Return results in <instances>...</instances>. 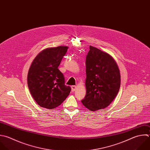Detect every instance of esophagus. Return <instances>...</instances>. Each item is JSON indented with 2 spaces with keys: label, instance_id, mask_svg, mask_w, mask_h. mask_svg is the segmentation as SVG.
I'll return each instance as SVG.
<instances>
[{
  "label": "esophagus",
  "instance_id": "34e87169",
  "mask_svg": "<svg viewBox=\"0 0 150 150\" xmlns=\"http://www.w3.org/2000/svg\"><path fill=\"white\" fill-rule=\"evenodd\" d=\"M76 89V86H71V91H74Z\"/></svg>",
  "mask_w": 150,
  "mask_h": 150
}]
</instances>
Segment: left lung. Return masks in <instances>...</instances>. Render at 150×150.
Wrapping results in <instances>:
<instances>
[{
	"label": "left lung",
	"instance_id": "left-lung-1",
	"mask_svg": "<svg viewBox=\"0 0 150 150\" xmlns=\"http://www.w3.org/2000/svg\"><path fill=\"white\" fill-rule=\"evenodd\" d=\"M86 65V94L81 103L91 111L104 109L120 90L121 77L118 65L108 53L91 46Z\"/></svg>",
	"mask_w": 150,
	"mask_h": 150
}]
</instances>
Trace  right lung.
I'll list each match as a JSON object with an SVG mask.
<instances>
[{
  "mask_svg": "<svg viewBox=\"0 0 150 150\" xmlns=\"http://www.w3.org/2000/svg\"><path fill=\"white\" fill-rule=\"evenodd\" d=\"M69 47L60 46L41 51L34 59L28 74L30 92L38 105L47 109L59 106L69 95L71 88L64 84L58 69Z\"/></svg>",
  "mask_w": 150,
  "mask_h": 150,
  "instance_id": "obj_1",
  "label": "right lung"
}]
</instances>
